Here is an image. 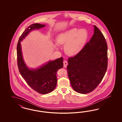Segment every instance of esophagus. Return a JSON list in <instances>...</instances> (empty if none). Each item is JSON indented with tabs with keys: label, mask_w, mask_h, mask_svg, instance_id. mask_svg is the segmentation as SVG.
Listing matches in <instances>:
<instances>
[{
	"label": "esophagus",
	"mask_w": 122,
	"mask_h": 122,
	"mask_svg": "<svg viewBox=\"0 0 122 122\" xmlns=\"http://www.w3.org/2000/svg\"><path fill=\"white\" fill-rule=\"evenodd\" d=\"M67 64H68V63L66 62V61H65V60L63 61V66H64V67L66 68L67 66Z\"/></svg>",
	"instance_id": "34e87169"
}]
</instances>
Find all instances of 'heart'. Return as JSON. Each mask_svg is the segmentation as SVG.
Here are the masks:
<instances>
[{
  "label": "heart",
  "instance_id": "heart-1",
  "mask_svg": "<svg viewBox=\"0 0 122 122\" xmlns=\"http://www.w3.org/2000/svg\"><path fill=\"white\" fill-rule=\"evenodd\" d=\"M84 29L73 28L59 33L56 38L57 44L64 45V50L69 56H74L81 51L87 39Z\"/></svg>",
  "mask_w": 122,
  "mask_h": 122
}]
</instances>
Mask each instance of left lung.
Instances as JSON below:
<instances>
[{"label":"left lung","mask_w":122,"mask_h":122,"mask_svg":"<svg viewBox=\"0 0 122 122\" xmlns=\"http://www.w3.org/2000/svg\"><path fill=\"white\" fill-rule=\"evenodd\" d=\"M94 34L76 55L68 59L67 74L74 90L82 94L92 92L107 70V45L102 33L94 25Z\"/></svg>","instance_id":"1"}]
</instances>
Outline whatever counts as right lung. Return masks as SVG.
<instances>
[{
	"mask_svg": "<svg viewBox=\"0 0 122 122\" xmlns=\"http://www.w3.org/2000/svg\"><path fill=\"white\" fill-rule=\"evenodd\" d=\"M45 26V25L38 23L31 25L20 36L17 45V61L20 74L32 89L42 94L51 92L56 88L57 83V72L63 66V58L61 57L55 60L49 61L36 69H29L22 57L20 42L31 31Z\"/></svg>",
	"mask_w": 122,
	"mask_h": 122,
	"instance_id": "obj_1",
	"label": "right lung"
}]
</instances>
